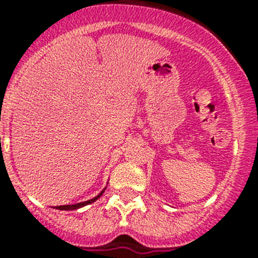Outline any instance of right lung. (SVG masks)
I'll return each instance as SVG.
<instances>
[{
    "label": "right lung",
    "mask_w": 258,
    "mask_h": 258,
    "mask_svg": "<svg viewBox=\"0 0 258 258\" xmlns=\"http://www.w3.org/2000/svg\"><path fill=\"white\" fill-rule=\"evenodd\" d=\"M104 190H106V188H103V190H102L101 192L98 194L97 197L93 198V199H90V200H86V202H83V203H77V204H68V206H58V207H55V209H60V211H75V209H79V208H81V207H84V206L92 204V203H94L95 200L98 199V198L102 197V194L104 192Z\"/></svg>",
    "instance_id": "obj_1"
}]
</instances>
